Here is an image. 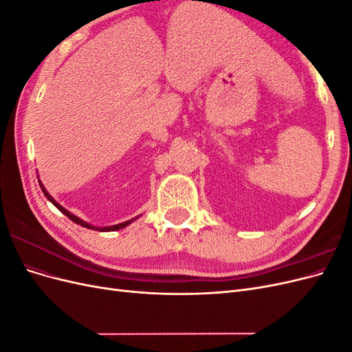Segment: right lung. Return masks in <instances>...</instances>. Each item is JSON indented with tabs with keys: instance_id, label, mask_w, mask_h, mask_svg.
<instances>
[{
	"instance_id": "obj_1",
	"label": "right lung",
	"mask_w": 352,
	"mask_h": 352,
	"mask_svg": "<svg viewBox=\"0 0 352 352\" xmlns=\"http://www.w3.org/2000/svg\"><path fill=\"white\" fill-rule=\"evenodd\" d=\"M39 185H41V189H42V192H44V195L47 197V199H50L52 204H54L63 214L65 216H67L72 221H74L76 223V225H80V226H83V228H88V229H92V230H100V232H113V230H119V229H123V228H126L127 225H131V223L133 221V220H136L138 217H135V219H131V220H127V221H123V223H119V225H114V226H105V228H97V226H92V225H89V223H87V221H83L82 219H79V217H76L74 214H72L70 211H67L65 207H61L58 202L52 198L50 194H48V190L44 188V185H42L41 182H39Z\"/></svg>"
}]
</instances>
